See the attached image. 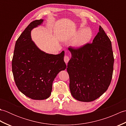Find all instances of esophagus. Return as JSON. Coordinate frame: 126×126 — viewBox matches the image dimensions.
<instances>
[{
    "label": "esophagus",
    "mask_w": 126,
    "mask_h": 126,
    "mask_svg": "<svg viewBox=\"0 0 126 126\" xmlns=\"http://www.w3.org/2000/svg\"><path fill=\"white\" fill-rule=\"evenodd\" d=\"M69 60H70V58H69V56L65 55L64 56V61L65 63H66V65H67V64L68 63V62L69 61Z\"/></svg>",
    "instance_id": "esophagus-1"
}]
</instances>
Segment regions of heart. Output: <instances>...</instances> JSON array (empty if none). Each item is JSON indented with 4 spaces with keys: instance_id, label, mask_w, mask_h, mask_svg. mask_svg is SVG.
Instances as JSON below:
<instances>
[{
    "instance_id": "heart-1",
    "label": "heart",
    "mask_w": 126,
    "mask_h": 126,
    "mask_svg": "<svg viewBox=\"0 0 126 126\" xmlns=\"http://www.w3.org/2000/svg\"><path fill=\"white\" fill-rule=\"evenodd\" d=\"M92 31L89 28H79L74 34L76 37L73 42V45L76 49H79L85 46L92 38Z\"/></svg>"
}]
</instances>
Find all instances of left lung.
<instances>
[{"label": "left lung", "mask_w": 126, "mask_h": 126, "mask_svg": "<svg viewBox=\"0 0 126 126\" xmlns=\"http://www.w3.org/2000/svg\"><path fill=\"white\" fill-rule=\"evenodd\" d=\"M68 50L71 58L66 70L72 96L81 102L95 100L108 89L112 79L114 59L110 39L100 26L92 44Z\"/></svg>", "instance_id": "left-lung-1"}]
</instances>
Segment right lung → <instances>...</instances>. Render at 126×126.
Returning <instances> with one entry per match:
<instances>
[{
  "label": "right lung",
  "instance_id": "obj_1",
  "mask_svg": "<svg viewBox=\"0 0 126 126\" xmlns=\"http://www.w3.org/2000/svg\"><path fill=\"white\" fill-rule=\"evenodd\" d=\"M44 19L36 20L29 24L16 42L12 69L16 84L24 95L33 100L50 97L52 82L66 65L64 51L58 55L41 50L31 38V31L42 25Z\"/></svg>",
  "mask_w": 126,
  "mask_h": 126
}]
</instances>
